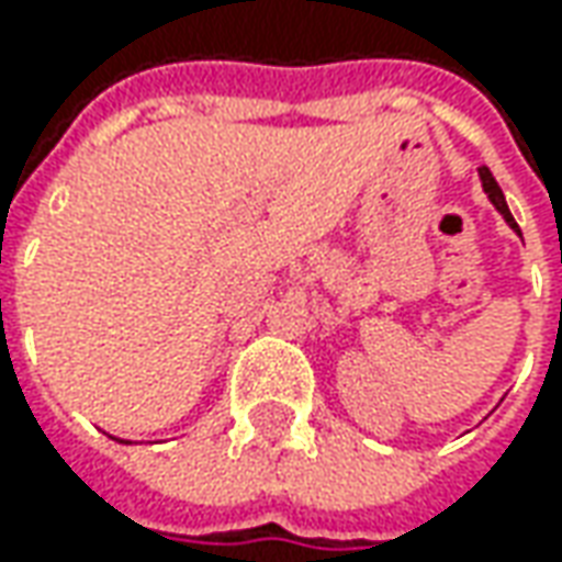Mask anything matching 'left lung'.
Instances as JSON below:
<instances>
[{
    "instance_id": "8db88e82",
    "label": "left lung",
    "mask_w": 562,
    "mask_h": 562,
    "mask_svg": "<svg viewBox=\"0 0 562 562\" xmlns=\"http://www.w3.org/2000/svg\"><path fill=\"white\" fill-rule=\"evenodd\" d=\"M479 181H482V190L487 193V200H491V205L504 215V222H507L519 237H522V231H519V225H516V218H513V212H509V205H507V196H504V190H501V184L494 181V175L487 171V165H482L479 168Z\"/></svg>"
}]
</instances>
